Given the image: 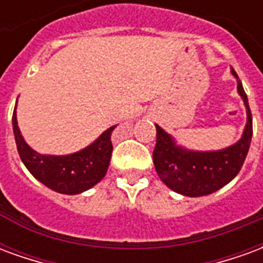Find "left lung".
Listing matches in <instances>:
<instances>
[{"instance_id":"1","label":"left lung","mask_w":263,"mask_h":263,"mask_svg":"<svg viewBox=\"0 0 263 263\" xmlns=\"http://www.w3.org/2000/svg\"><path fill=\"white\" fill-rule=\"evenodd\" d=\"M238 94L247 108V124L239 141L218 151H193L177 145L171 134L156 125V146L154 149V165L160 180L167 187L187 197L207 196L220 190L231 182L241 171L248 155L252 139V115L248 98L235 70Z\"/></svg>"}]
</instances>
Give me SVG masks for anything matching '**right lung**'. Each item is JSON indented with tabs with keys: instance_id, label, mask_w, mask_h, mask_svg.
Segmentation results:
<instances>
[{
	"instance_id": "right-lung-1",
	"label": "right lung",
	"mask_w": 263,
	"mask_h": 263,
	"mask_svg": "<svg viewBox=\"0 0 263 263\" xmlns=\"http://www.w3.org/2000/svg\"><path fill=\"white\" fill-rule=\"evenodd\" d=\"M12 128L21 160L32 176L53 192L80 194L101 182L107 173L112 152L111 134L115 125L104 131L87 148L70 155H42L33 151L20 131L16 107L12 115Z\"/></svg>"
}]
</instances>
